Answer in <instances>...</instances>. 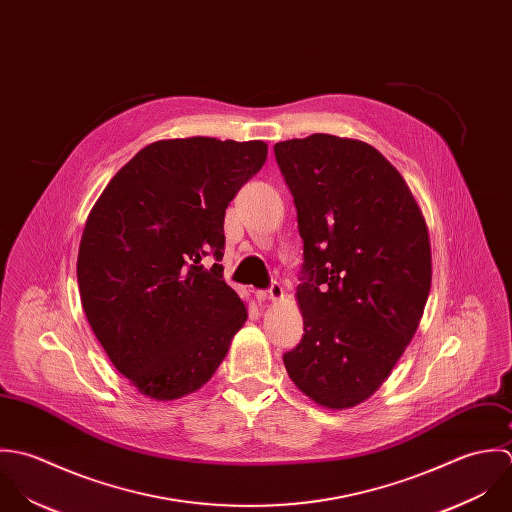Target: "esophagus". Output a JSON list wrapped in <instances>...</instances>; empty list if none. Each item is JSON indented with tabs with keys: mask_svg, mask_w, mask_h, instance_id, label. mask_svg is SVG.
<instances>
[{
	"mask_svg": "<svg viewBox=\"0 0 512 512\" xmlns=\"http://www.w3.org/2000/svg\"><path fill=\"white\" fill-rule=\"evenodd\" d=\"M257 297L261 301H281L285 297V291H283V287L279 283H273L269 291H261V293H257Z\"/></svg>",
	"mask_w": 512,
	"mask_h": 512,
	"instance_id": "esophagus-1",
	"label": "esophagus"
}]
</instances>
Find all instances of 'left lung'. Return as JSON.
Returning <instances> with one entry per match:
<instances>
[{"mask_svg":"<svg viewBox=\"0 0 512 512\" xmlns=\"http://www.w3.org/2000/svg\"><path fill=\"white\" fill-rule=\"evenodd\" d=\"M305 241V334L283 356L326 409L366 402L411 342L431 289L427 223L404 176L370 144L310 134L275 144Z\"/></svg>","mask_w":512,"mask_h":512,"instance_id":"left-lung-1","label":"left lung"}]
</instances>
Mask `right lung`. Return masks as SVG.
<instances>
[{
	"mask_svg": "<svg viewBox=\"0 0 512 512\" xmlns=\"http://www.w3.org/2000/svg\"><path fill=\"white\" fill-rule=\"evenodd\" d=\"M267 160L263 140H158L106 184L77 259L83 310L114 364L144 398L200 390L247 320L221 279L225 207Z\"/></svg>",
	"mask_w": 512,
	"mask_h": 512,
	"instance_id": "obj_1",
	"label": "right lung"
}]
</instances>
